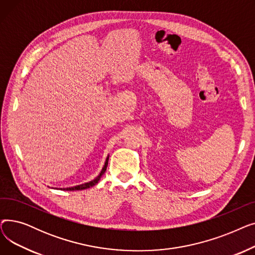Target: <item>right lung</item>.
Returning <instances> with one entry per match:
<instances>
[{"label":"right lung","mask_w":255,"mask_h":255,"mask_svg":"<svg viewBox=\"0 0 255 255\" xmlns=\"http://www.w3.org/2000/svg\"><path fill=\"white\" fill-rule=\"evenodd\" d=\"M109 158H110V156H107V158H106V160H105V163H104V165H103V167H102V169H101V171H100V173L99 175L94 179V180H92V181H90V182H88V183H85V184H80V185H76V186H73V187H68V188H61V190H66V191H75V190H84V189H87V188H90V187H93L94 185H96L97 183H98V181L100 180V178L103 176V173L105 172V170H106V167H107V164H109ZM55 189H58V188H55Z\"/></svg>","instance_id":"add662e5"}]
</instances>
